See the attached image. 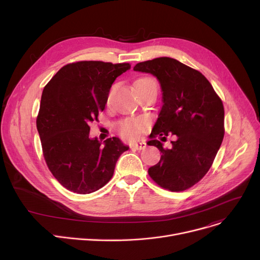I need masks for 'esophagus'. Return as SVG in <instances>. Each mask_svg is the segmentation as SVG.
I'll use <instances>...</instances> for the list:
<instances>
[{
	"mask_svg": "<svg viewBox=\"0 0 260 260\" xmlns=\"http://www.w3.org/2000/svg\"><path fill=\"white\" fill-rule=\"evenodd\" d=\"M146 147V143L145 142H135L131 144V148L137 149V151H141V149H144Z\"/></svg>",
	"mask_w": 260,
	"mask_h": 260,
	"instance_id": "obj_1",
	"label": "esophagus"
}]
</instances>
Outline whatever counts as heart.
<instances>
[{
	"mask_svg": "<svg viewBox=\"0 0 260 260\" xmlns=\"http://www.w3.org/2000/svg\"><path fill=\"white\" fill-rule=\"evenodd\" d=\"M141 82H147V83H156V82L152 78H140L135 82V84L141 83ZM144 128V121L141 119H135V120H128L121 123L120 125V132L121 134L127 138H135L143 131Z\"/></svg>",
	"mask_w": 260,
	"mask_h": 260,
	"instance_id": "1",
	"label": "heart"
}]
</instances>
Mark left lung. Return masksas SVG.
I'll return each mask as SVG.
<instances>
[{"label":"left lung","instance_id":"left-lung-1","mask_svg":"<svg viewBox=\"0 0 260 260\" xmlns=\"http://www.w3.org/2000/svg\"><path fill=\"white\" fill-rule=\"evenodd\" d=\"M134 71L156 77L162 91L163 105L148 141L162 155L148 169V175L172 192L192 187L208 173L222 143V101L201 73L175 59L160 57L141 62ZM170 133L176 140L171 142V149H165L161 141Z\"/></svg>","mask_w":260,"mask_h":260}]
</instances>
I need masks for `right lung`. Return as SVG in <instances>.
Returning a JSON list of instances; mask_svg holds the SVG:
<instances>
[{
  "mask_svg": "<svg viewBox=\"0 0 260 260\" xmlns=\"http://www.w3.org/2000/svg\"><path fill=\"white\" fill-rule=\"evenodd\" d=\"M128 70V63L67 64L43 89L37 118L43 155L54 178L74 193L90 194L104 186L129 148L117 137L103 143L89 137L90 122L105 108L115 80Z\"/></svg>",
  "mask_w": 260,
  "mask_h": 260,
  "instance_id": "obj_1",
  "label": "right lung"
}]
</instances>
